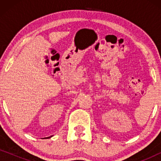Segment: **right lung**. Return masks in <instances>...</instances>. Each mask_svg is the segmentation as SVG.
Listing matches in <instances>:
<instances>
[{
    "label": "right lung",
    "instance_id": "right-lung-1",
    "mask_svg": "<svg viewBox=\"0 0 161 161\" xmlns=\"http://www.w3.org/2000/svg\"><path fill=\"white\" fill-rule=\"evenodd\" d=\"M51 137H52V136H51ZM48 138H49V137H48Z\"/></svg>",
    "mask_w": 161,
    "mask_h": 161
}]
</instances>
